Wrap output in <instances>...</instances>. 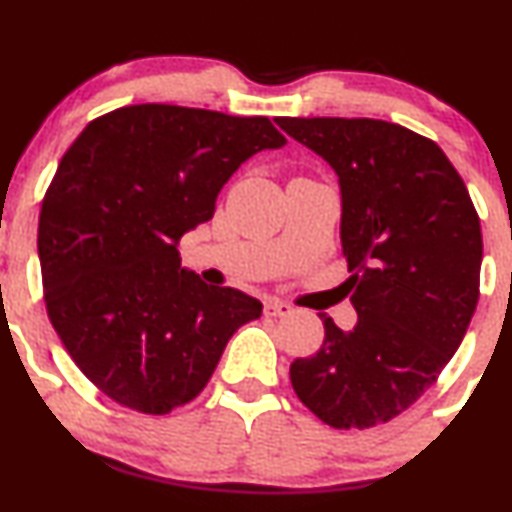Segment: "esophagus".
<instances>
[{
	"label": "esophagus",
	"mask_w": 512,
	"mask_h": 512,
	"mask_svg": "<svg viewBox=\"0 0 512 512\" xmlns=\"http://www.w3.org/2000/svg\"><path fill=\"white\" fill-rule=\"evenodd\" d=\"M291 312L293 307L281 303V300H267V303H264V315L267 317H288Z\"/></svg>",
	"instance_id": "34e87169"
}]
</instances>
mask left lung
I'll return each instance as SVG.
<instances>
[{
    "instance_id": "8db88e82",
    "label": "left lung",
    "mask_w": 512,
    "mask_h": 512,
    "mask_svg": "<svg viewBox=\"0 0 512 512\" xmlns=\"http://www.w3.org/2000/svg\"><path fill=\"white\" fill-rule=\"evenodd\" d=\"M276 123L324 159L341 188L353 331L291 365L298 398L336 429L410 408L455 355L479 298L482 229L463 178L432 140L379 119Z\"/></svg>"
}]
</instances>
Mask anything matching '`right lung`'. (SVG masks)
Listing matches in <instances>:
<instances>
[{
	"label": "right lung",
	"instance_id": "right-lung-1",
	"mask_svg": "<svg viewBox=\"0 0 512 512\" xmlns=\"http://www.w3.org/2000/svg\"><path fill=\"white\" fill-rule=\"evenodd\" d=\"M286 138L267 116L135 104L90 121L42 200L47 315L80 372L126 408L166 415L207 386L231 336L262 315L181 267L238 166Z\"/></svg>",
	"mask_w": 512,
	"mask_h": 512
}]
</instances>
